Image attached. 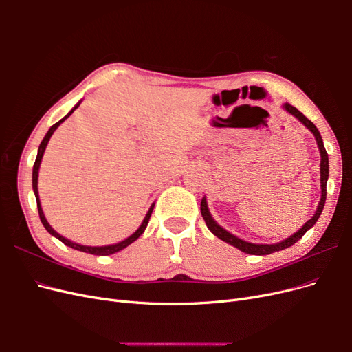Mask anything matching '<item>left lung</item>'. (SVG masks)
<instances>
[{
    "label": "left lung",
    "mask_w": 352,
    "mask_h": 352,
    "mask_svg": "<svg viewBox=\"0 0 352 352\" xmlns=\"http://www.w3.org/2000/svg\"><path fill=\"white\" fill-rule=\"evenodd\" d=\"M283 109L289 114H292L294 117H296V119L300 120L307 127V129L314 135L318 150H320V157H322V160H320L322 198H320V202H318V206H317L316 214L310 220H308L300 230H298L296 233H294L292 236L286 238L282 242H278V243H251V242H247V241H243V239H239L238 236L232 235V233L228 232L226 229H223L221 226H219L217 223H216V220L212 219L211 214H210V210L207 207L206 197L201 199V214H202V219L206 220V225L211 230L212 235H216L219 239L233 245V247L241 250L242 252H247V254H251V255H267V254H272V252H276V251H282L285 248H289L291 245H294L295 242H298L305 235V232L308 229H311L316 225V221L318 220V217H320L322 211H323V207H324V202H326V194H327L326 192V184H327V177H329V157H327V153H326V148L323 145L322 135H320V132H318L317 127L314 126V123L311 120H308L301 111H298L295 107H292L291 104H283Z\"/></svg>",
    "instance_id": "1"
}]
</instances>
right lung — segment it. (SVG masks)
Returning a JSON list of instances; mask_svg holds the SVG:
<instances>
[{"label": "right lung", "instance_id": "obj_1", "mask_svg": "<svg viewBox=\"0 0 352 352\" xmlns=\"http://www.w3.org/2000/svg\"><path fill=\"white\" fill-rule=\"evenodd\" d=\"M79 104H80V101H79L76 105H74V107L72 109V111H69L66 117H63V119H61L60 122H57L56 124H52V126L50 127V131L47 132V135H45L44 140H42V142H41V145H39V148H38V155H36L35 164H34V172H32V186H34V192H35V197H36V206H38L39 219H41V221H42V225H44V228L48 230V233H51L52 236H56L57 239H60L63 243L67 245V247H70V248H73V250L83 251V252L94 254V255H110V254H114V252H117V251H120V250L126 248L127 245H131L132 242H135L138 238H140V236L142 235L144 230L146 229L148 221H150L151 212H153V210H154V204L150 207V210H148V212H146V216H145L144 221L141 223V226L138 228V230H136L135 233H132V235H131L129 238H126L124 241H122V242H119V243L105 245V247H87V245H80V243H76V242H72V241L66 239L65 236H61L60 233H57L54 229H52V228L50 226V223L47 221L45 216H44V211H42V207H41V201H39V194H38V172H39V166H41V160H42V155H44V151H45V148H47V144H48V141H50V138L52 136V133H54V132H56V129H57V127H58V126H60L63 122H65V120L67 119V117H69V116H70V114H72L74 110H76V109L79 107Z\"/></svg>", "mask_w": 352, "mask_h": 352}]
</instances>
